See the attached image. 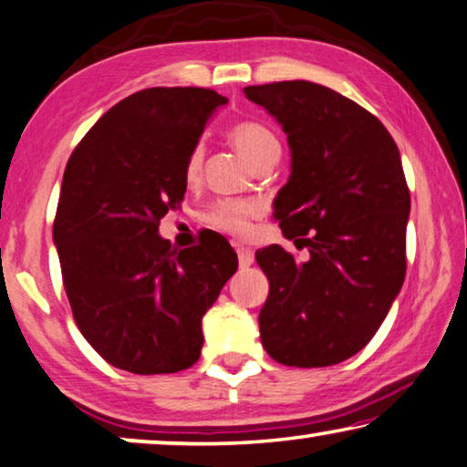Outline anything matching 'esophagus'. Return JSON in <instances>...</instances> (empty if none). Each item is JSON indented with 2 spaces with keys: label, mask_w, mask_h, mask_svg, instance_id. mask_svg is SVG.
<instances>
[{
  "label": "esophagus",
  "mask_w": 467,
  "mask_h": 467,
  "mask_svg": "<svg viewBox=\"0 0 467 467\" xmlns=\"http://www.w3.org/2000/svg\"><path fill=\"white\" fill-rule=\"evenodd\" d=\"M238 258L242 267H250V265L254 263V253L246 246H238Z\"/></svg>",
  "instance_id": "1"
}]
</instances>
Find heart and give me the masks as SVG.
<instances>
[{
	"label": "heart",
	"mask_w": 467,
	"mask_h": 467,
	"mask_svg": "<svg viewBox=\"0 0 467 467\" xmlns=\"http://www.w3.org/2000/svg\"><path fill=\"white\" fill-rule=\"evenodd\" d=\"M227 138L253 167L271 159V156H279V141L275 133L261 120H240V123L229 127ZM202 146L196 143L188 156V162H185V179L188 182H193L198 177L200 167H202ZM253 213V204L242 202V200H217L206 211L204 219L206 223L219 229V232L244 238L250 232Z\"/></svg>",
	"instance_id": "heart-1"
}]
</instances>
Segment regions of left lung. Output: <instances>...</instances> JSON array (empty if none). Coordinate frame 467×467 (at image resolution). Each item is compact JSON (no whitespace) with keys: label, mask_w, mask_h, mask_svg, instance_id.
<instances>
[{"label":"left lung","mask_w":467,"mask_h":467,"mask_svg":"<svg viewBox=\"0 0 467 467\" xmlns=\"http://www.w3.org/2000/svg\"><path fill=\"white\" fill-rule=\"evenodd\" d=\"M288 135L292 173L274 202L282 246L256 253L269 279L258 315L277 363L326 368L357 355L382 326L407 271L411 196L392 135L374 114L311 81L244 88Z\"/></svg>","instance_id":"left-lung-1"}]
</instances>
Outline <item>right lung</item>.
Instances as JSON below:
<instances>
[{"label": "right lung", "instance_id": "add662e5", "mask_svg": "<svg viewBox=\"0 0 467 467\" xmlns=\"http://www.w3.org/2000/svg\"><path fill=\"white\" fill-rule=\"evenodd\" d=\"M227 98L150 88L120 99L64 169L54 244L73 317L98 355L140 376L200 358L202 317L238 269L225 238L177 250L159 235L182 204L185 162Z\"/></svg>", "mask_w": 467, "mask_h": 467}]
</instances>
